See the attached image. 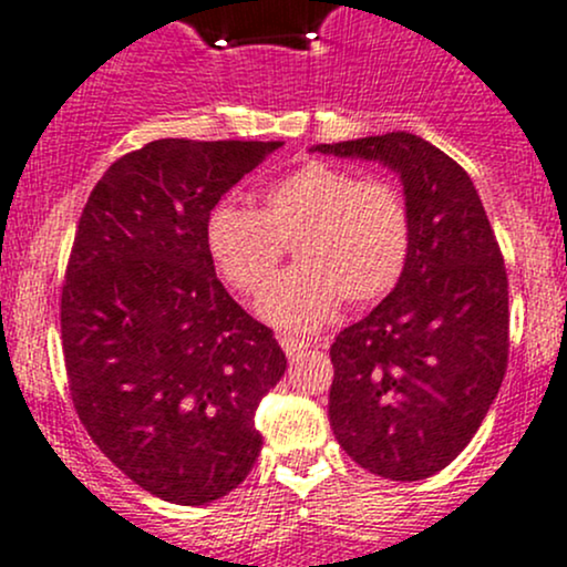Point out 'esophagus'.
<instances>
[{"mask_svg": "<svg viewBox=\"0 0 567 567\" xmlns=\"http://www.w3.org/2000/svg\"><path fill=\"white\" fill-rule=\"evenodd\" d=\"M279 344H282V350L288 353V359H299L309 350V342H303L299 337H279Z\"/></svg>", "mask_w": 567, "mask_h": 567, "instance_id": "esophagus-1", "label": "esophagus"}]
</instances>
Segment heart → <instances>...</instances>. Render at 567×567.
<instances>
[{
    "label": "heart",
    "mask_w": 567,
    "mask_h": 567,
    "mask_svg": "<svg viewBox=\"0 0 567 567\" xmlns=\"http://www.w3.org/2000/svg\"><path fill=\"white\" fill-rule=\"evenodd\" d=\"M217 277L244 299H260L276 278L284 244L300 268L266 297L260 315L277 329L309 333L348 301L367 307L402 279L413 219L402 189L389 178L359 174L323 159L268 182L258 208L217 204L204 228Z\"/></svg>",
    "instance_id": "b5f03b06"
}]
</instances>
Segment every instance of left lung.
Segmentation results:
<instances>
[{
  "mask_svg": "<svg viewBox=\"0 0 567 567\" xmlns=\"http://www.w3.org/2000/svg\"><path fill=\"white\" fill-rule=\"evenodd\" d=\"M402 178L413 244L396 288L331 344L329 421L344 454L391 481L449 467L508 367V274L467 171L413 133L318 143Z\"/></svg>",
  "mask_w": 567,
  "mask_h": 567,
  "instance_id": "left-lung-1",
  "label": "left lung"
}]
</instances>
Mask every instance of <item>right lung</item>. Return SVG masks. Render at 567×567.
<instances>
[{
  "mask_svg": "<svg viewBox=\"0 0 567 567\" xmlns=\"http://www.w3.org/2000/svg\"><path fill=\"white\" fill-rule=\"evenodd\" d=\"M279 141L159 138L105 171L79 219L62 285L75 413L141 488L206 505L260 454L255 410L288 359L230 299L206 217Z\"/></svg>",
  "mask_w": 567,
  "mask_h": 567,
  "instance_id": "add662e5",
  "label": "right lung"
}]
</instances>
